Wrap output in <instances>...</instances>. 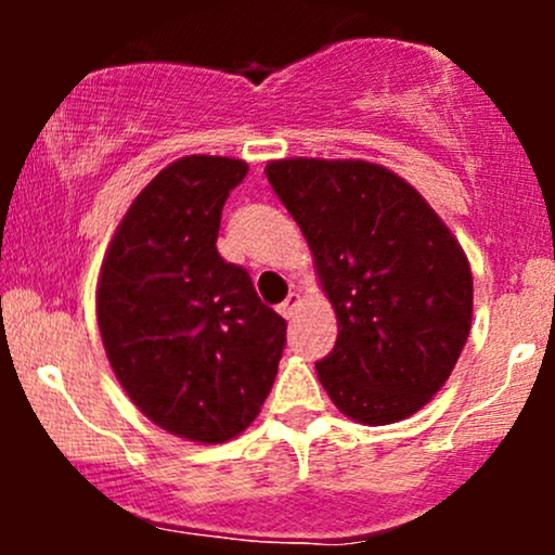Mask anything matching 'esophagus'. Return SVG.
<instances>
[{
	"label": "esophagus",
	"instance_id": "obj_1",
	"mask_svg": "<svg viewBox=\"0 0 555 555\" xmlns=\"http://www.w3.org/2000/svg\"><path fill=\"white\" fill-rule=\"evenodd\" d=\"M299 302H302V299H299L297 292H289V297H286L284 302L279 305V313H282L284 318H292V315H295V310L299 308Z\"/></svg>",
	"mask_w": 555,
	"mask_h": 555
}]
</instances>
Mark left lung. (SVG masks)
<instances>
[{"label": "left lung", "instance_id": "1", "mask_svg": "<svg viewBox=\"0 0 555 555\" xmlns=\"http://www.w3.org/2000/svg\"><path fill=\"white\" fill-rule=\"evenodd\" d=\"M273 193L302 229L339 336L318 378L362 425L415 415L441 391L473 323L460 240L399 175L362 158H279Z\"/></svg>", "mask_w": 555, "mask_h": 555}]
</instances>
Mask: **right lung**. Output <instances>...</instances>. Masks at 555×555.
Segmentation results:
<instances>
[{"label": "right lung", "instance_id": "add662e5", "mask_svg": "<svg viewBox=\"0 0 555 555\" xmlns=\"http://www.w3.org/2000/svg\"><path fill=\"white\" fill-rule=\"evenodd\" d=\"M247 164L184 156L140 190L101 263L95 318L132 404L171 436L224 443L269 397L286 321L216 250Z\"/></svg>", "mask_w": 555, "mask_h": 555}]
</instances>
